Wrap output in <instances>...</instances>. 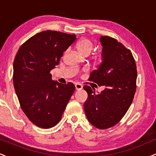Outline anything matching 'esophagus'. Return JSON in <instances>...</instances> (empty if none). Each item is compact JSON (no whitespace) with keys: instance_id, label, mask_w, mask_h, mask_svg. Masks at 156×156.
Segmentation results:
<instances>
[{"instance_id":"obj_1","label":"esophagus","mask_w":156,"mask_h":156,"mask_svg":"<svg viewBox=\"0 0 156 156\" xmlns=\"http://www.w3.org/2000/svg\"><path fill=\"white\" fill-rule=\"evenodd\" d=\"M75 86H76V90H80V89H83V86H82L80 83H76V85H75Z\"/></svg>"}]
</instances>
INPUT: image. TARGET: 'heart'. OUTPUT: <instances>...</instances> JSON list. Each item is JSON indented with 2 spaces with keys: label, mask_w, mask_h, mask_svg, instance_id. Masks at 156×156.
Instances as JSON below:
<instances>
[{
  "label": "heart",
  "mask_w": 156,
  "mask_h": 156,
  "mask_svg": "<svg viewBox=\"0 0 156 156\" xmlns=\"http://www.w3.org/2000/svg\"><path fill=\"white\" fill-rule=\"evenodd\" d=\"M94 42L89 38H83L81 39L77 44V49L81 54L83 55H89L92 53L94 49ZM103 56L102 54L98 55V59L101 61L103 60Z\"/></svg>",
  "instance_id": "obj_1"
}]
</instances>
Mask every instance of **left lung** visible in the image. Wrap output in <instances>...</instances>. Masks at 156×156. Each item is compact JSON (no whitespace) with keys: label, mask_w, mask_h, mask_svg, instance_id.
Masks as SVG:
<instances>
[{"label":"left lung","mask_w":156,"mask_h":156,"mask_svg":"<svg viewBox=\"0 0 156 156\" xmlns=\"http://www.w3.org/2000/svg\"><path fill=\"white\" fill-rule=\"evenodd\" d=\"M103 62L90 73L89 80L105 87L100 94L85 85L88 98L84 103L87 119L99 129L117 125L128 112L136 89L137 70L130 50L116 39L101 37Z\"/></svg>","instance_id":"left-lung-1"}]
</instances>
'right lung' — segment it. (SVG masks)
Listing matches in <instances>:
<instances>
[{
    "instance_id": "1",
    "label": "right lung",
    "mask_w": 156,
    "mask_h": 156,
    "mask_svg": "<svg viewBox=\"0 0 156 156\" xmlns=\"http://www.w3.org/2000/svg\"><path fill=\"white\" fill-rule=\"evenodd\" d=\"M75 34L55 31L37 34L19 48L13 64V83L23 112L34 124L51 128L58 124L76 90L73 83L52 80L51 71L76 41Z\"/></svg>"
}]
</instances>
